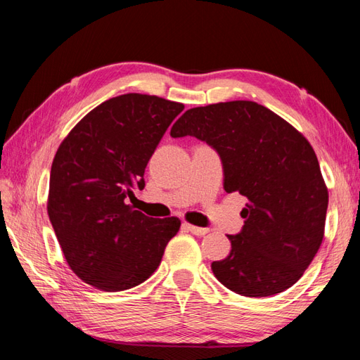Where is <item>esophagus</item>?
<instances>
[{"label":"esophagus","mask_w":360,"mask_h":360,"mask_svg":"<svg viewBox=\"0 0 360 360\" xmlns=\"http://www.w3.org/2000/svg\"><path fill=\"white\" fill-rule=\"evenodd\" d=\"M182 227L186 229V231L192 232L193 235H198V236H202L205 233H209V229H204V227H198V226H193V224H188V223H184L182 224Z\"/></svg>","instance_id":"obj_1"}]
</instances>
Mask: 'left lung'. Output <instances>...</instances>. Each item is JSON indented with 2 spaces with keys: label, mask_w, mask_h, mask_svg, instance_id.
Masks as SVG:
<instances>
[{
  "label": "left lung",
  "mask_w": 360,
  "mask_h": 360,
  "mask_svg": "<svg viewBox=\"0 0 360 360\" xmlns=\"http://www.w3.org/2000/svg\"><path fill=\"white\" fill-rule=\"evenodd\" d=\"M172 137L195 136L215 148L224 190L248 198L232 250L212 263L223 285L246 297L280 294L300 280L325 233L328 188L314 150L300 131L249 101L187 110Z\"/></svg>",
  "instance_id": "left-lung-1"
}]
</instances>
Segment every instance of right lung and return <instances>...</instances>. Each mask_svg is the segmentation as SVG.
Listing matches in <instances>:
<instances>
[{
	"label": "right lung",
	"mask_w": 360,
	"mask_h": 360,
	"mask_svg": "<svg viewBox=\"0 0 360 360\" xmlns=\"http://www.w3.org/2000/svg\"><path fill=\"white\" fill-rule=\"evenodd\" d=\"M184 105L129 93L89 111L53 158L48 215L72 272L116 292L158 269L181 219L150 218L127 204L145 187L159 141Z\"/></svg>",
	"instance_id": "1"
}]
</instances>
